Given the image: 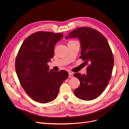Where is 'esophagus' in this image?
Instances as JSON below:
<instances>
[{"instance_id": "1", "label": "esophagus", "mask_w": 129, "mask_h": 129, "mask_svg": "<svg viewBox=\"0 0 129 129\" xmlns=\"http://www.w3.org/2000/svg\"><path fill=\"white\" fill-rule=\"evenodd\" d=\"M73 77V73L72 72H69V77L72 78Z\"/></svg>"}]
</instances>
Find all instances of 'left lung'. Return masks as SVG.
I'll return each instance as SVG.
<instances>
[{
  "instance_id": "left-lung-1",
  "label": "left lung",
  "mask_w": 129,
  "mask_h": 129,
  "mask_svg": "<svg viewBox=\"0 0 129 129\" xmlns=\"http://www.w3.org/2000/svg\"><path fill=\"white\" fill-rule=\"evenodd\" d=\"M69 38L79 39L80 58L88 64L86 74L76 73L73 75L80 82L74 93L81 100H94L103 92L111 77L114 64L111 49L103 35L91 27H81L73 30L66 37Z\"/></svg>"
}]
</instances>
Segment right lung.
<instances>
[{"label":"right lung","mask_w":129,"mask_h":129,"mask_svg":"<svg viewBox=\"0 0 129 129\" xmlns=\"http://www.w3.org/2000/svg\"><path fill=\"white\" fill-rule=\"evenodd\" d=\"M63 33L39 31L22 42L15 62L20 83L31 99L46 103L55 100L61 84L67 79L65 71L49 70L48 62L54 56V47Z\"/></svg>","instance_id":"right-lung-1"}]
</instances>
